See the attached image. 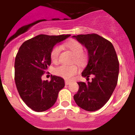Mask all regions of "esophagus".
Listing matches in <instances>:
<instances>
[{"instance_id": "esophagus-1", "label": "esophagus", "mask_w": 135, "mask_h": 135, "mask_svg": "<svg viewBox=\"0 0 135 135\" xmlns=\"http://www.w3.org/2000/svg\"><path fill=\"white\" fill-rule=\"evenodd\" d=\"M65 83H66V85H69V84L71 83V81H68V80H66V81H65Z\"/></svg>"}]
</instances>
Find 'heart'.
<instances>
[{
	"label": "heart",
	"mask_w": 135,
	"mask_h": 135,
	"mask_svg": "<svg viewBox=\"0 0 135 135\" xmlns=\"http://www.w3.org/2000/svg\"><path fill=\"white\" fill-rule=\"evenodd\" d=\"M67 47L74 54L73 62H75L77 64L83 65L86 61V56L83 54V47L79 42L75 41H71L66 45ZM61 52V46L56 45L54 46L50 52V58L53 62H56L58 60L60 53ZM78 71V68L75 65H61L54 69V73L57 75L65 79H69L75 75Z\"/></svg>",
	"instance_id": "1"
}]
</instances>
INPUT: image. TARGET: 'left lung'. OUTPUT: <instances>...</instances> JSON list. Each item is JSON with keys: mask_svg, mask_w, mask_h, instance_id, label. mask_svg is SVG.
<instances>
[{"mask_svg": "<svg viewBox=\"0 0 135 135\" xmlns=\"http://www.w3.org/2000/svg\"><path fill=\"white\" fill-rule=\"evenodd\" d=\"M88 51L87 65L82 72L83 77L92 81L77 82L79 90L73 97L77 106L89 112L100 109L112 94L117 83L119 62L113 45L97 34L73 36Z\"/></svg>", "mask_w": 135, "mask_h": 135, "instance_id": "obj_1", "label": "left lung"}]
</instances>
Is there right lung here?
Segmentation results:
<instances>
[{"mask_svg":"<svg viewBox=\"0 0 135 135\" xmlns=\"http://www.w3.org/2000/svg\"><path fill=\"white\" fill-rule=\"evenodd\" d=\"M70 36L39 35L20 47L14 64L15 83L23 101L31 110L37 112L49 110L64 87L62 77L52 75L50 81H42L41 77L51 64L52 49Z\"/></svg>","mask_w":135,"mask_h":135,"instance_id":"obj_1","label":"right lung"}]
</instances>
